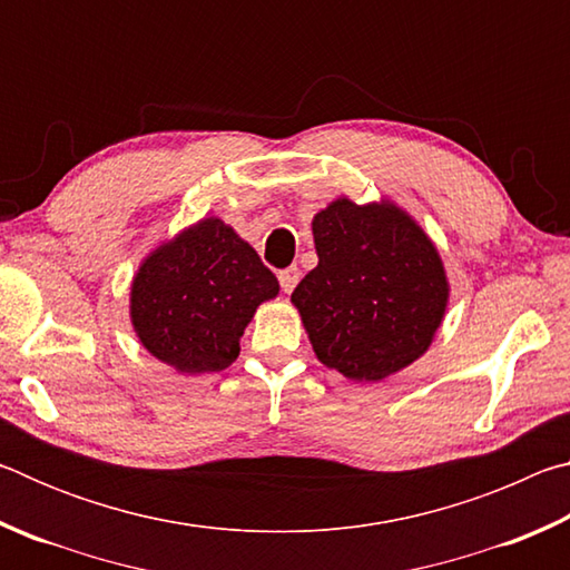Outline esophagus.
<instances>
[{
	"label": "esophagus",
	"mask_w": 570,
	"mask_h": 570,
	"mask_svg": "<svg viewBox=\"0 0 570 570\" xmlns=\"http://www.w3.org/2000/svg\"><path fill=\"white\" fill-rule=\"evenodd\" d=\"M278 284H282V288L286 294L294 292V286L298 284V268L296 266H286L278 272Z\"/></svg>",
	"instance_id": "34e87169"
}]
</instances>
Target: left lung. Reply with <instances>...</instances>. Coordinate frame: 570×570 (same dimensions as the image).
Segmentation results:
<instances>
[{"instance_id": "obj_1", "label": "left lung", "mask_w": 570, "mask_h": 570, "mask_svg": "<svg viewBox=\"0 0 570 570\" xmlns=\"http://www.w3.org/2000/svg\"><path fill=\"white\" fill-rule=\"evenodd\" d=\"M320 264L294 288L320 360L377 382L428 350L445 314L448 282L430 238L394 206L334 204L314 216Z\"/></svg>"}]
</instances>
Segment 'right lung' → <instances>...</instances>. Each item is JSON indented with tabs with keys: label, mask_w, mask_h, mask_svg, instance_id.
<instances>
[{
	"label": "right lung",
	"mask_w": 570,
	"mask_h": 570,
	"mask_svg": "<svg viewBox=\"0 0 570 570\" xmlns=\"http://www.w3.org/2000/svg\"><path fill=\"white\" fill-rule=\"evenodd\" d=\"M278 282L246 240L218 218L160 246L132 282V324L146 350L178 372H220L256 306Z\"/></svg>",
	"instance_id": "1"
}]
</instances>
